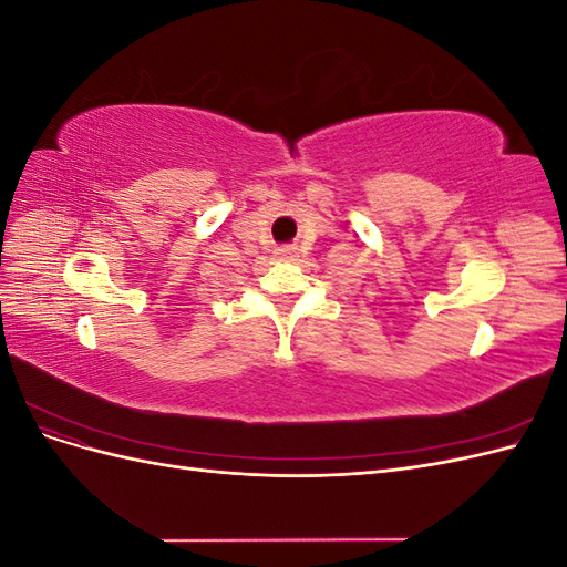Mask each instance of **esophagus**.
Returning <instances> with one entry per match:
<instances>
[{
    "label": "esophagus",
    "mask_w": 567,
    "mask_h": 567,
    "mask_svg": "<svg viewBox=\"0 0 567 567\" xmlns=\"http://www.w3.org/2000/svg\"><path fill=\"white\" fill-rule=\"evenodd\" d=\"M277 255L281 257V260H286V257L293 255V250H290V248H279V252H277Z\"/></svg>",
    "instance_id": "1"
}]
</instances>
